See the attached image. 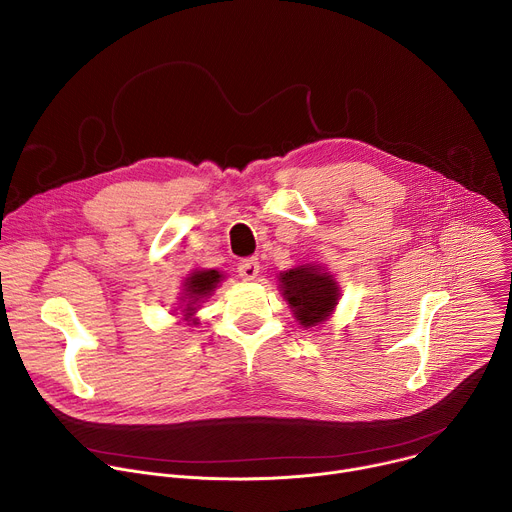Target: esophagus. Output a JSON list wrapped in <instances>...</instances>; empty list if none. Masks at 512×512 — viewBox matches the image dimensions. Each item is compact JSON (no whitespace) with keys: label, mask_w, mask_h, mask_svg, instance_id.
<instances>
[{"label":"esophagus","mask_w":512,"mask_h":512,"mask_svg":"<svg viewBox=\"0 0 512 512\" xmlns=\"http://www.w3.org/2000/svg\"><path fill=\"white\" fill-rule=\"evenodd\" d=\"M237 271H239V275H241L243 279H247V281L255 279L257 273H259V259H257V257L241 259L239 265H237Z\"/></svg>","instance_id":"1"}]
</instances>
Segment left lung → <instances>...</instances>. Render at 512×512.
<instances>
[{"instance_id":"1","label":"left lung","mask_w":512,"mask_h":512,"mask_svg":"<svg viewBox=\"0 0 512 512\" xmlns=\"http://www.w3.org/2000/svg\"><path fill=\"white\" fill-rule=\"evenodd\" d=\"M285 302L304 328L322 324L338 304L340 289L320 265H300L279 273Z\"/></svg>"}]
</instances>
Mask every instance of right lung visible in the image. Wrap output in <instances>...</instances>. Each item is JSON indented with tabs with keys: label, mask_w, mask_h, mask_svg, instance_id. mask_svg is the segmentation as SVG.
I'll return each mask as SVG.
<instances>
[{
	"label": "right lung",
	"mask_w": 512,
	"mask_h": 512,
	"mask_svg": "<svg viewBox=\"0 0 512 512\" xmlns=\"http://www.w3.org/2000/svg\"><path fill=\"white\" fill-rule=\"evenodd\" d=\"M221 279H223V273L216 271V269L194 271L190 277H186V281H184V298H186L184 302H188L186 308H184V318L186 320H190L194 316L198 302L212 296L214 287L218 285V281H221Z\"/></svg>",
	"instance_id": "obj_1"
}]
</instances>
